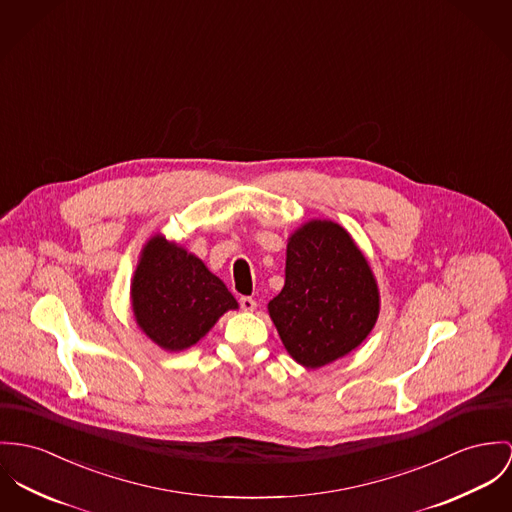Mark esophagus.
<instances>
[{
    "label": "esophagus",
    "instance_id": "1",
    "mask_svg": "<svg viewBox=\"0 0 512 512\" xmlns=\"http://www.w3.org/2000/svg\"><path fill=\"white\" fill-rule=\"evenodd\" d=\"M240 309L246 313H252L256 309V301L252 297H240Z\"/></svg>",
    "mask_w": 512,
    "mask_h": 512
}]
</instances>
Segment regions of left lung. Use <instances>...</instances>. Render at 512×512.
<instances>
[{
	"mask_svg": "<svg viewBox=\"0 0 512 512\" xmlns=\"http://www.w3.org/2000/svg\"><path fill=\"white\" fill-rule=\"evenodd\" d=\"M287 354L307 370L356 350L379 317L372 266L350 233L313 219L287 238L285 283L268 303Z\"/></svg>",
	"mask_w": 512,
	"mask_h": 512,
	"instance_id": "left-lung-1",
	"label": "left lung"
}]
</instances>
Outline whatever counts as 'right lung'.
I'll return each mask as SVG.
<instances>
[{"mask_svg":"<svg viewBox=\"0 0 512 512\" xmlns=\"http://www.w3.org/2000/svg\"><path fill=\"white\" fill-rule=\"evenodd\" d=\"M131 309L140 330L162 350L182 352L238 309L227 285L184 246L154 234L131 279Z\"/></svg>","mask_w":512,"mask_h":512,"instance_id":"right-lung-1","label":"right lung"}]
</instances>
